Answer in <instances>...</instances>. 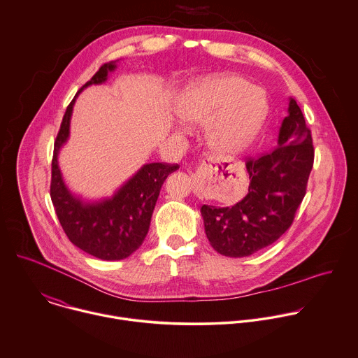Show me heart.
<instances>
[{
    "instance_id": "heart-1",
    "label": "heart",
    "mask_w": 358,
    "mask_h": 358,
    "mask_svg": "<svg viewBox=\"0 0 358 358\" xmlns=\"http://www.w3.org/2000/svg\"><path fill=\"white\" fill-rule=\"evenodd\" d=\"M186 127L207 123L206 138L217 152H238L257 136L266 114L262 93L238 76H213L189 83L175 101Z\"/></svg>"
}]
</instances>
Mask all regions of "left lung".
Listing matches in <instances>:
<instances>
[{"label": "left lung", "mask_w": 358, "mask_h": 358, "mask_svg": "<svg viewBox=\"0 0 358 358\" xmlns=\"http://www.w3.org/2000/svg\"><path fill=\"white\" fill-rule=\"evenodd\" d=\"M314 165L311 130L296 100L282 122L278 145L248 158V193L232 207L203 206L206 235L225 257H247L272 244L293 224Z\"/></svg>", "instance_id": "1"}]
</instances>
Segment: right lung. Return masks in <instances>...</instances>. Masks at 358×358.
<instances>
[{
    "label": "right lung",
    "mask_w": 358,
    "mask_h": 358,
    "mask_svg": "<svg viewBox=\"0 0 358 358\" xmlns=\"http://www.w3.org/2000/svg\"><path fill=\"white\" fill-rule=\"evenodd\" d=\"M115 61L104 64L78 92L107 80ZM68 106L54 143L50 196L55 214L68 238L85 252L106 261H118L133 254L148 234L152 211L162 183L179 168L178 164L152 162L129 179L113 199L83 203L71 194L58 166V152L69 136V122L75 100Z\"/></svg>",
    "instance_id": "1"
}]
</instances>
